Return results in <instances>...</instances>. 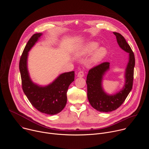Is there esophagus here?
<instances>
[{"mask_svg": "<svg viewBox=\"0 0 149 149\" xmlns=\"http://www.w3.org/2000/svg\"><path fill=\"white\" fill-rule=\"evenodd\" d=\"M84 75V73L83 71H81L78 72V73L77 74V77H83Z\"/></svg>", "mask_w": 149, "mask_h": 149, "instance_id": "1", "label": "esophagus"}]
</instances>
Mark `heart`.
Listing matches in <instances>:
<instances>
[{
	"mask_svg": "<svg viewBox=\"0 0 149 149\" xmlns=\"http://www.w3.org/2000/svg\"><path fill=\"white\" fill-rule=\"evenodd\" d=\"M98 46L99 44L98 42L95 41L90 42L85 45L84 48H82V49L80 51L79 54L83 56L89 55L91 54L98 47ZM107 54V51L105 48L103 47L98 48L91 56L90 60V63L92 65L97 64L106 56Z\"/></svg>",
	"mask_w": 149,
	"mask_h": 149,
	"instance_id": "heart-1",
	"label": "heart"
}]
</instances>
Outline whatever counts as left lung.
I'll return each instance as SVG.
<instances>
[{"instance_id": "obj_1", "label": "left lung", "mask_w": 149, "mask_h": 149, "mask_svg": "<svg viewBox=\"0 0 149 149\" xmlns=\"http://www.w3.org/2000/svg\"><path fill=\"white\" fill-rule=\"evenodd\" d=\"M116 35L120 47L129 54V61L127 64L123 88L118 93L109 95L102 87V77L110 67V63L105 62L92 68L87 77V97L92 107L100 112H111L117 109L124 102L133 87L135 58L130 45L125 38L119 33L113 32Z\"/></svg>"}]
</instances>
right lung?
I'll return each instance as SVG.
<instances>
[{
    "instance_id": "right-lung-1",
    "label": "right lung",
    "mask_w": 149,
    "mask_h": 149,
    "mask_svg": "<svg viewBox=\"0 0 149 149\" xmlns=\"http://www.w3.org/2000/svg\"><path fill=\"white\" fill-rule=\"evenodd\" d=\"M42 33H35L28 40L19 61L23 91L33 107L39 111L49 115L60 113L65 107L67 93L70 85L74 81V71L61 74L51 84L40 87L31 79L27 67L28 52L38 41Z\"/></svg>"
}]
</instances>
